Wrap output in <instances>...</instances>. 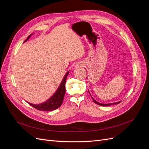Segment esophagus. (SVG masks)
Masks as SVG:
<instances>
[{"label": "esophagus", "instance_id": "34e87169", "mask_svg": "<svg viewBox=\"0 0 149 149\" xmlns=\"http://www.w3.org/2000/svg\"><path fill=\"white\" fill-rule=\"evenodd\" d=\"M76 66V68H80V67H83V65L81 64V63H78Z\"/></svg>", "mask_w": 149, "mask_h": 149}]
</instances>
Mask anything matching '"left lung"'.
<instances>
[{
    "label": "left lung",
    "instance_id": "left-lung-1",
    "mask_svg": "<svg viewBox=\"0 0 149 149\" xmlns=\"http://www.w3.org/2000/svg\"><path fill=\"white\" fill-rule=\"evenodd\" d=\"M89 93L90 94V93H89ZM90 95H91V94H90ZM92 97V96H91ZM92 98H93V101L95 102L96 104H98V105H100V106H111V105H114V104H119V103H120V101H119V102H113V103H109V104H102V103H100V102H97L96 100H94V99L92 97Z\"/></svg>",
    "mask_w": 149,
    "mask_h": 149
}]
</instances>
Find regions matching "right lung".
<instances>
[{"instance_id":"right-lung-1","label":"right lung","mask_w":149,"mask_h":149,"mask_svg":"<svg viewBox=\"0 0 149 149\" xmlns=\"http://www.w3.org/2000/svg\"><path fill=\"white\" fill-rule=\"evenodd\" d=\"M31 35L32 34H31L27 38H26L25 41L24 42V43L27 41L31 37ZM68 73H69V71H68L66 73V74L65 75L61 83H60V85L59 86V87H58V89H56V91L46 101H45L42 103L38 104H33L30 103L29 102H27L31 106L39 111H52L58 109V107L61 106V105L63 103V101L64 96L66 93V89H65L66 80L68 75Z\"/></svg>"}]
</instances>
